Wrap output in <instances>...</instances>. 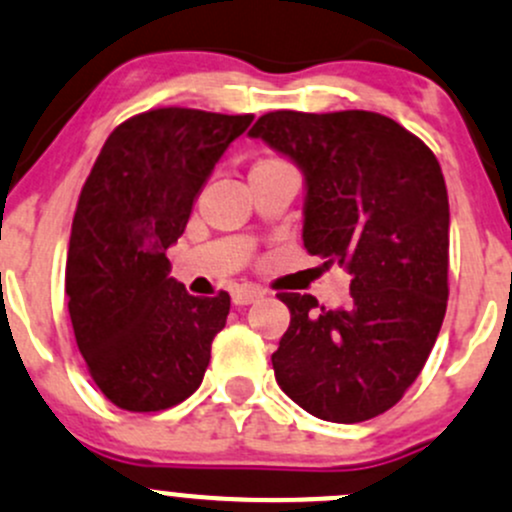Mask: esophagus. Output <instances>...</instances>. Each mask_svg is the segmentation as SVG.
<instances>
[{
  "label": "esophagus",
  "instance_id": "esophagus-1",
  "mask_svg": "<svg viewBox=\"0 0 512 512\" xmlns=\"http://www.w3.org/2000/svg\"><path fill=\"white\" fill-rule=\"evenodd\" d=\"M263 295V291H258V288H251V286H244V288H236L234 293H231V300H234V305H249L254 303Z\"/></svg>",
  "mask_w": 512,
  "mask_h": 512
}]
</instances>
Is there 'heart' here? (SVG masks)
<instances>
[{
	"instance_id": "obj_1",
	"label": "heart",
	"mask_w": 512,
	"mask_h": 512,
	"mask_svg": "<svg viewBox=\"0 0 512 512\" xmlns=\"http://www.w3.org/2000/svg\"><path fill=\"white\" fill-rule=\"evenodd\" d=\"M273 165H288V162H283L281 157H261V160L254 165V170H258V167H273Z\"/></svg>"
}]
</instances>
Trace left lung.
I'll use <instances>...</instances> for the list:
<instances>
[{
	"label": "left lung",
	"mask_w": 512,
	"mask_h": 512,
	"mask_svg": "<svg viewBox=\"0 0 512 512\" xmlns=\"http://www.w3.org/2000/svg\"><path fill=\"white\" fill-rule=\"evenodd\" d=\"M266 140L305 172L303 246L352 276L350 303L278 293L291 325L273 352L283 392L337 424L404 397L439 335L449 300V192L434 152L370 110L261 115Z\"/></svg>",
	"instance_id": "obj_1"
}]
</instances>
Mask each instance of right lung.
I'll return each mask as SVG.
<instances>
[{
	"label": "right lung",
	"mask_w": 512,
	"mask_h": 512,
	"mask_svg": "<svg viewBox=\"0 0 512 512\" xmlns=\"http://www.w3.org/2000/svg\"><path fill=\"white\" fill-rule=\"evenodd\" d=\"M254 115L155 108L105 140L78 197L66 258L76 345L108 402L162 412L202 384L231 298H194L170 278L167 249L194 197Z\"/></svg>",
	"instance_id": "add662e5"
}]
</instances>
